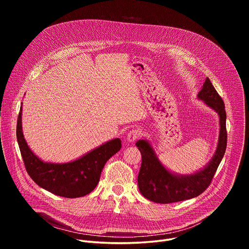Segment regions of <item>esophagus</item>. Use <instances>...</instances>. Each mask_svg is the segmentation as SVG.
<instances>
[{
    "mask_svg": "<svg viewBox=\"0 0 249 249\" xmlns=\"http://www.w3.org/2000/svg\"><path fill=\"white\" fill-rule=\"evenodd\" d=\"M141 135V130L140 129H132L131 131H129L128 135H127V140L128 142H130V143H132V142H134L135 140H137Z\"/></svg>",
    "mask_w": 249,
    "mask_h": 249,
    "instance_id": "esophagus-1",
    "label": "esophagus"
}]
</instances>
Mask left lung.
I'll return each instance as SVG.
<instances>
[{
	"mask_svg": "<svg viewBox=\"0 0 249 249\" xmlns=\"http://www.w3.org/2000/svg\"><path fill=\"white\" fill-rule=\"evenodd\" d=\"M197 96L220 117V134L215 155L199 171L187 175L176 174L163 166L149 141L139 140L136 146L142 155V164L138 175V185L141 194L150 201L168 204L199 196L210 185L224 158L228 141L225 103L208 78Z\"/></svg>",
	"mask_w": 249,
	"mask_h": 249,
	"instance_id": "1",
	"label": "left lung"
}]
</instances>
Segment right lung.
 <instances>
[{
    "label": "right lung",
    "instance_id": "add662e5",
    "mask_svg": "<svg viewBox=\"0 0 249 249\" xmlns=\"http://www.w3.org/2000/svg\"><path fill=\"white\" fill-rule=\"evenodd\" d=\"M21 114L22 106L18 118L17 140L26 171L35 183L57 196L78 198L90 193L99 181L106 161L121 149V140L115 138L76 160L65 163L45 162L34 155L26 143Z\"/></svg>",
    "mask_w": 249,
    "mask_h": 249
}]
</instances>
